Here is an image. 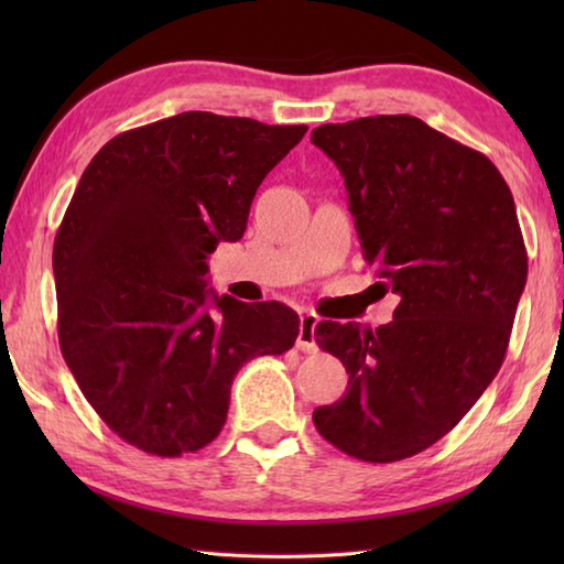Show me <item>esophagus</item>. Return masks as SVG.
<instances>
[{
	"label": "esophagus",
	"mask_w": 564,
	"mask_h": 564,
	"mask_svg": "<svg viewBox=\"0 0 564 564\" xmlns=\"http://www.w3.org/2000/svg\"><path fill=\"white\" fill-rule=\"evenodd\" d=\"M319 317L307 313L301 317V332H297V349L303 354H315L317 351V341H315V327H317Z\"/></svg>",
	"instance_id": "esophagus-1"
}]
</instances>
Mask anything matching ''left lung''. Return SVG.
Here are the masks:
<instances>
[{"mask_svg":"<svg viewBox=\"0 0 564 564\" xmlns=\"http://www.w3.org/2000/svg\"><path fill=\"white\" fill-rule=\"evenodd\" d=\"M339 166L364 257L400 295L376 332L319 322L349 390L313 422L366 463L422 453L470 412L505 361L529 273L513 196L482 152L414 116L313 130Z\"/></svg>","mask_w":564,"mask_h":564,"instance_id":"obj_1","label":"left lung"}]
</instances>
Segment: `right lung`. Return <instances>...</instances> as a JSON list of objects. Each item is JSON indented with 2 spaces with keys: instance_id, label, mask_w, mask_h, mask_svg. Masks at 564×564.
Listing matches in <instances>:
<instances>
[{
  "instance_id": "1",
  "label": "right lung",
  "mask_w": 564,
  "mask_h": 564,
  "mask_svg": "<svg viewBox=\"0 0 564 564\" xmlns=\"http://www.w3.org/2000/svg\"><path fill=\"white\" fill-rule=\"evenodd\" d=\"M305 133L186 111L116 135L84 170L53 247L59 351L130 446H208L237 370L295 344L291 307L215 295L206 259L245 235L259 184Z\"/></svg>"
}]
</instances>
